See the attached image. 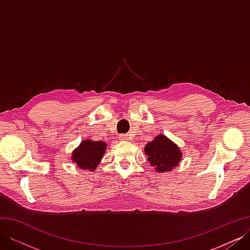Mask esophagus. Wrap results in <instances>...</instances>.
<instances>
[{
  "label": "esophagus",
  "instance_id": "1",
  "mask_svg": "<svg viewBox=\"0 0 250 250\" xmlns=\"http://www.w3.org/2000/svg\"><path fill=\"white\" fill-rule=\"evenodd\" d=\"M119 139L121 141H127L128 140V135L127 134H120L119 135Z\"/></svg>",
  "mask_w": 250,
  "mask_h": 250
}]
</instances>
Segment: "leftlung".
<instances>
[{"mask_svg": "<svg viewBox=\"0 0 250 250\" xmlns=\"http://www.w3.org/2000/svg\"><path fill=\"white\" fill-rule=\"evenodd\" d=\"M145 154L151 166L157 172H170L178 166L181 160L179 147L165 134H160L149 142L145 147Z\"/></svg>", "mask_w": 250, "mask_h": 250, "instance_id": "1", "label": "left lung"}]
</instances>
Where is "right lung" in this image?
Wrapping results in <instances>:
<instances>
[{"label":"right lung","mask_w":250,"mask_h":250,"mask_svg":"<svg viewBox=\"0 0 250 250\" xmlns=\"http://www.w3.org/2000/svg\"><path fill=\"white\" fill-rule=\"evenodd\" d=\"M106 150V143L85 140L72 153V161L82 170L94 171L101 162Z\"/></svg>","instance_id":"right-lung-1"}]
</instances>
